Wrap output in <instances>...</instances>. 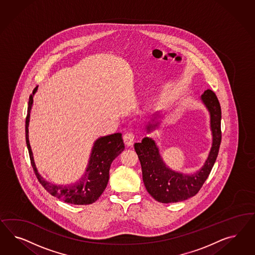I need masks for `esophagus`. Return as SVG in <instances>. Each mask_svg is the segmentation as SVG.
<instances>
[{"label": "esophagus", "mask_w": 255, "mask_h": 255, "mask_svg": "<svg viewBox=\"0 0 255 255\" xmlns=\"http://www.w3.org/2000/svg\"><path fill=\"white\" fill-rule=\"evenodd\" d=\"M124 144L127 147H131V145L134 143V135L132 132H126L124 134Z\"/></svg>", "instance_id": "1"}]
</instances>
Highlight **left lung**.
I'll return each mask as SVG.
<instances>
[{"label":"left lung","instance_id":"8db88e82","mask_svg":"<svg viewBox=\"0 0 255 255\" xmlns=\"http://www.w3.org/2000/svg\"><path fill=\"white\" fill-rule=\"evenodd\" d=\"M200 100L207 108L210 117V130L212 134V144L209 156L203 166L196 172L183 174L169 168L163 162L160 149L152 138L146 136L140 143L134 144V149L138 155L142 167L143 182L155 200L161 203H177L187 200L199 192L212 169L222 140L221 106L215 93L210 90L205 91ZM156 112L145 121V129L147 133L159 128L163 115Z\"/></svg>","mask_w":255,"mask_h":255}]
</instances>
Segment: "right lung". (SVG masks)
Returning a JSON list of instances; mask_svg holds the SVG:
<instances>
[{
    "instance_id": "obj_1",
    "label": "right lung",
    "mask_w": 255,
    "mask_h": 255,
    "mask_svg": "<svg viewBox=\"0 0 255 255\" xmlns=\"http://www.w3.org/2000/svg\"><path fill=\"white\" fill-rule=\"evenodd\" d=\"M38 86L33 90L29 98L28 114L26 117L25 132L26 144L29 150L31 166L38 178L39 182L48 193L58 199L73 205H90L101 196L108 185L109 169L114 159L124 151V143L121 132L101 136L93 143L89 162L84 174L75 183L56 184L47 181L39 174L29 141V124L33 96L37 92Z\"/></svg>"
}]
</instances>
